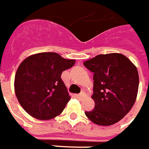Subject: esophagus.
I'll return each instance as SVG.
<instances>
[{
  "instance_id": "obj_1",
  "label": "esophagus",
  "mask_w": 149,
  "mask_h": 149,
  "mask_svg": "<svg viewBox=\"0 0 149 149\" xmlns=\"http://www.w3.org/2000/svg\"><path fill=\"white\" fill-rule=\"evenodd\" d=\"M77 97H79V98H81V99H82V98H84V97H86V94L84 91H82V92H81L80 94L77 95Z\"/></svg>"
}]
</instances>
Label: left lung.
Masks as SVG:
<instances>
[{
    "instance_id": "1",
    "label": "left lung",
    "mask_w": 149,
    "mask_h": 149,
    "mask_svg": "<svg viewBox=\"0 0 149 149\" xmlns=\"http://www.w3.org/2000/svg\"><path fill=\"white\" fill-rule=\"evenodd\" d=\"M94 73V109L86 111L98 125H111L121 120L135 103L139 86L136 67L122 54L98 55L83 63Z\"/></svg>"
}]
</instances>
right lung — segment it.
Listing matches in <instances>:
<instances>
[{"instance_id": "add662e5", "label": "right lung", "mask_w": 149, "mask_h": 149, "mask_svg": "<svg viewBox=\"0 0 149 149\" xmlns=\"http://www.w3.org/2000/svg\"><path fill=\"white\" fill-rule=\"evenodd\" d=\"M75 63L55 52L31 55L20 63L15 76V93L24 109L39 120L61 113L70 99L61 79L63 71Z\"/></svg>"}]
</instances>
